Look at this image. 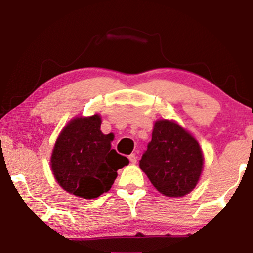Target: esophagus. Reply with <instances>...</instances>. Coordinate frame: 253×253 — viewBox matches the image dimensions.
<instances>
[{
	"label": "esophagus",
	"instance_id": "esophagus-1",
	"mask_svg": "<svg viewBox=\"0 0 253 253\" xmlns=\"http://www.w3.org/2000/svg\"><path fill=\"white\" fill-rule=\"evenodd\" d=\"M129 160L131 164H136L137 162V155L136 154H130L129 155Z\"/></svg>",
	"mask_w": 253,
	"mask_h": 253
}]
</instances>
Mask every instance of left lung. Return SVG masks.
Segmentation results:
<instances>
[{"instance_id":"1","label":"left lung","mask_w":253,"mask_h":253,"mask_svg":"<svg viewBox=\"0 0 253 253\" xmlns=\"http://www.w3.org/2000/svg\"><path fill=\"white\" fill-rule=\"evenodd\" d=\"M203 164L198 141L176 122L160 120L154 123L139 167L162 195L183 197L195 189Z\"/></svg>"}]
</instances>
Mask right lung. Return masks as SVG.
<instances>
[{
  "label": "right lung",
  "mask_w": 253,
  "mask_h": 253,
  "mask_svg": "<svg viewBox=\"0 0 253 253\" xmlns=\"http://www.w3.org/2000/svg\"><path fill=\"white\" fill-rule=\"evenodd\" d=\"M101 117L71 120L61 131L50 166L54 177L65 191L84 199L98 198L112 188L117 170L129 164L112 150L113 133L100 130Z\"/></svg>",
  "instance_id": "1"
}]
</instances>
